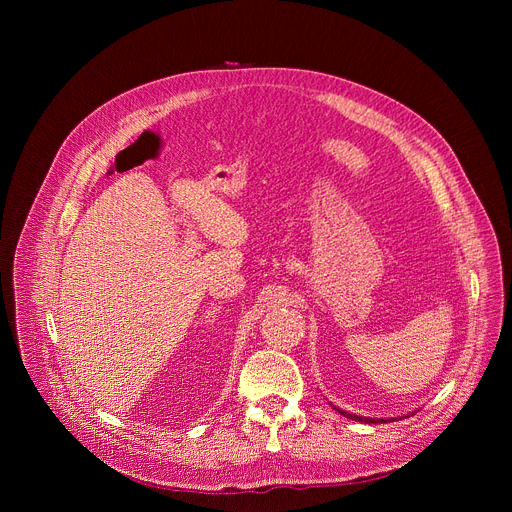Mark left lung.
<instances>
[{
    "instance_id": "obj_1",
    "label": "left lung",
    "mask_w": 512,
    "mask_h": 512,
    "mask_svg": "<svg viewBox=\"0 0 512 512\" xmlns=\"http://www.w3.org/2000/svg\"><path fill=\"white\" fill-rule=\"evenodd\" d=\"M340 413L344 417H350V419H356V421H364V423H383V421H387V419H373V417H358V415H352V413H346V411H340Z\"/></svg>"
}]
</instances>
